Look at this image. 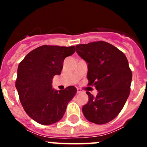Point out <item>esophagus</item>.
<instances>
[{
	"mask_svg": "<svg viewBox=\"0 0 147 147\" xmlns=\"http://www.w3.org/2000/svg\"><path fill=\"white\" fill-rule=\"evenodd\" d=\"M83 90L80 88H77V93H82Z\"/></svg>",
	"mask_w": 147,
	"mask_h": 147,
	"instance_id": "obj_1",
	"label": "esophagus"
}]
</instances>
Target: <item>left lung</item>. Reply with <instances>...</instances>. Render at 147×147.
Wrapping results in <instances>:
<instances>
[{"mask_svg": "<svg viewBox=\"0 0 147 147\" xmlns=\"http://www.w3.org/2000/svg\"><path fill=\"white\" fill-rule=\"evenodd\" d=\"M76 52L88 63V85L95 86L94 97L82 107L85 117L96 124L112 121L124 107L130 93L132 74L125 54L105 41L76 45Z\"/></svg>", "mask_w": 147, "mask_h": 147, "instance_id": "8db88e82", "label": "left lung"}]
</instances>
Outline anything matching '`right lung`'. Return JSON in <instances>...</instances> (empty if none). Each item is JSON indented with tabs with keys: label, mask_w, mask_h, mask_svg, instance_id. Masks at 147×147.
Here are the masks:
<instances>
[{
	"label": "right lung",
	"mask_w": 147,
	"mask_h": 147,
	"mask_svg": "<svg viewBox=\"0 0 147 147\" xmlns=\"http://www.w3.org/2000/svg\"><path fill=\"white\" fill-rule=\"evenodd\" d=\"M75 50V46L42 45L28 53L18 65L15 86L20 102L26 113L39 124L59 121L76 94L74 86L57 91L51 85L53 77L61 74L64 59Z\"/></svg>",
	"instance_id": "obj_1"
}]
</instances>
